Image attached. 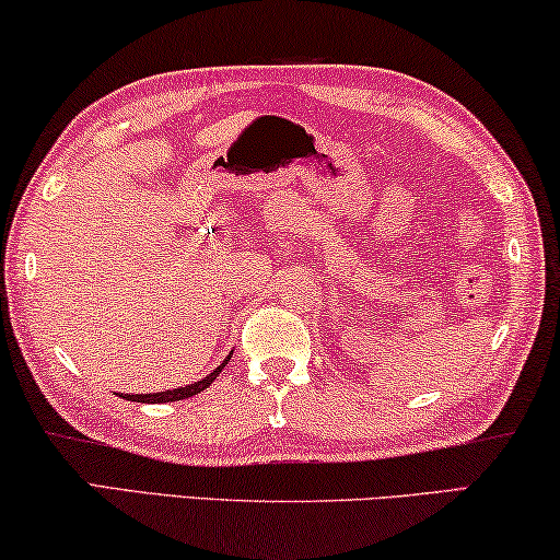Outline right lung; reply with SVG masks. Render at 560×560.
<instances>
[{
    "label": "right lung",
    "mask_w": 560,
    "mask_h": 560,
    "mask_svg": "<svg viewBox=\"0 0 560 560\" xmlns=\"http://www.w3.org/2000/svg\"><path fill=\"white\" fill-rule=\"evenodd\" d=\"M229 359H232V357H226L214 371H211L209 376H203L201 381H194V384H189V386L168 388V392H159V394H121V398H127V401H137V404H168V401H182V398L197 396V394L203 392V388L211 386V381H214L221 374V369L226 366Z\"/></svg>",
    "instance_id": "right-lung-1"
}]
</instances>
